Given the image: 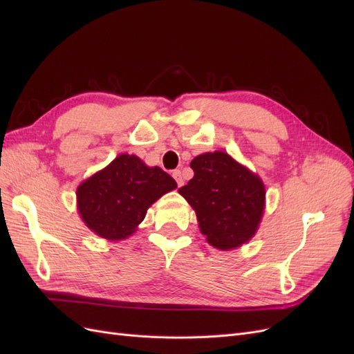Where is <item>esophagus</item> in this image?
<instances>
[{"label": "esophagus", "mask_w": 354, "mask_h": 354, "mask_svg": "<svg viewBox=\"0 0 354 354\" xmlns=\"http://www.w3.org/2000/svg\"><path fill=\"white\" fill-rule=\"evenodd\" d=\"M173 177L176 178L178 186H183L185 185V180H183V176H181V171L180 169H174L173 171Z\"/></svg>", "instance_id": "esophagus-1"}]
</instances>
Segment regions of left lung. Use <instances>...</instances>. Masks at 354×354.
Listing matches in <instances>:
<instances>
[{"mask_svg": "<svg viewBox=\"0 0 354 354\" xmlns=\"http://www.w3.org/2000/svg\"><path fill=\"white\" fill-rule=\"evenodd\" d=\"M194 178L178 189L195 209L199 230L221 251L236 250L259 230L266 207L261 178L226 152L192 159Z\"/></svg>", "mask_w": 354, "mask_h": 354, "instance_id": "obj_1", "label": "left lung"}]
</instances>
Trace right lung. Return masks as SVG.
<instances>
[{
	"instance_id": "obj_1",
	"label": "right lung",
	"mask_w": 354,
	"mask_h": 354,
	"mask_svg": "<svg viewBox=\"0 0 354 354\" xmlns=\"http://www.w3.org/2000/svg\"><path fill=\"white\" fill-rule=\"evenodd\" d=\"M176 187L164 169L121 153L78 186L77 207L85 226L97 236L124 241L145 220L147 208Z\"/></svg>"
}]
</instances>
